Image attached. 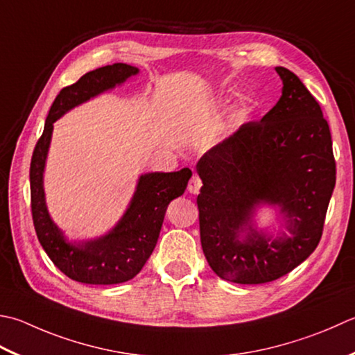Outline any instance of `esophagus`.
I'll return each instance as SVG.
<instances>
[{"label":"esophagus","instance_id":"obj_1","mask_svg":"<svg viewBox=\"0 0 355 355\" xmlns=\"http://www.w3.org/2000/svg\"><path fill=\"white\" fill-rule=\"evenodd\" d=\"M201 189V178L198 175H193L191 178L189 184H187V191H189V193H198Z\"/></svg>","mask_w":355,"mask_h":355}]
</instances>
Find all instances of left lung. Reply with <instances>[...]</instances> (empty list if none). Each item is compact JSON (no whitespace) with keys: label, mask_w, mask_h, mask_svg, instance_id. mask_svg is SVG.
<instances>
[{"label":"left lung","mask_w":355,"mask_h":355,"mask_svg":"<svg viewBox=\"0 0 355 355\" xmlns=\"http://www.w3.org/2000/svg\"><path fill=\"white\" fill-rule=\"evenodd\" d=\"M279 103L243 124L197 163L201 248L220 279L261 284L286 275L314 252L336 186L329 126L295 73L275 67ZM261 207L276 212L261 227Z\"/></svg>","instance_id":"1"}]
</instances>
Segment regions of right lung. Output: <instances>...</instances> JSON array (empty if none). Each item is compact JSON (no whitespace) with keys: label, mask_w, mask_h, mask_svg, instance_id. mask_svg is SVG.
<instances>
[{"label":"right lung","mask_w":355,"mask_h":355,"mask_svg":"<svg viewBox=\"0 0 355 355\" xmlns=\"http://www.w3.org/2000/svg\"><path fill=\"white\" fill-rule=\"evenodd\" d=\"M140 73V69L115 62L87 72L61 90L46 118L43 135L35 146L31 163L33 226L41 246L62 274L87 284L124 283L140 272L155 249L166 209L183 196L192 177L189 168L175 172H146L138 177L134 196L120 220L106 234L73 240L55 223L47 209L44 171L52 141L53 123L69 110L109 92Z\"/></svg>","instance_id":"add662e5"}]
</instances>
